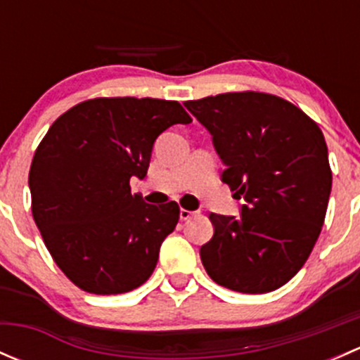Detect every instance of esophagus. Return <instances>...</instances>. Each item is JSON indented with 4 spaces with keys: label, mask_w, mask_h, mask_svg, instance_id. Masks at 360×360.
<instances>
[{
    "label": "esophagus",
    "mask_w": 360,
    "mask_h": 360,
    "mask_svg": "<svg viewBox=\"0 0 360 360\" xmlns=\"http://www.w3.org/2000/svg\"><path fill=\"white\" fill-rule=\"evenodd\" d=\"M193 214H195V212H191V210L181 209L179 217H181V221H188V219H190V217H193Z\"/></svg>",
    "instance_id": "obj_1"
}]
</instances>
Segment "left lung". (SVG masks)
Here are the masks:
<instances>
[{"instance_id": "1", "label": "left lung", "mask_w": 360, "mask_h": 360, "mask_svg": "<svg viewBox=\"0 0 360 360\" xmlns=\"http://www.w3.org/2000/svg\"><path fill=\"white\" fill-rule=\"evenodd\" d=\"M184 106L212 134L223 183L245 198L240 217L210 212L203 268L231 291L282 288L307 263L326 219L333 172L324 134L271 94L228 92Z\"/></svg>"}]
</instances>
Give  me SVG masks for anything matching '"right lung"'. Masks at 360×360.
Wrapping results in <instances>:
<instances>
[{"mask_svg":"<svg viewBox=\"0 0 360 360\" xmlns=\"http://www.w3.org/2000/svg\"><path fill=\"white\" fill-rule=\"evenodd\" d=\"M191 116L177 101L96 97L60 115L29 170L31 210L57 266L79 289L122 294L153 274L179 205L130 191L148 172L155 139Z\"/></svg>","mask_w":360,"mask_h":360,"instance_id":"obj_1","label":"right lung"}]
</instances>
